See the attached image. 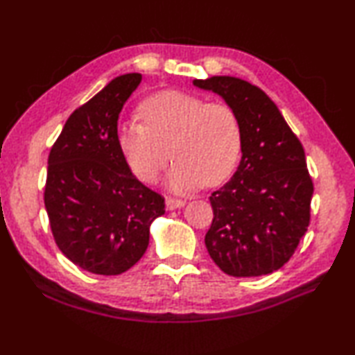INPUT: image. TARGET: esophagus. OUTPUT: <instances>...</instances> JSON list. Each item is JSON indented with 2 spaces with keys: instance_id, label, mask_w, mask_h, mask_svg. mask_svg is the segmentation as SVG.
I'll list each match as a JSON object with an SVG mask.
<instances>
[{
  "instance_id": "1",
  "label": "esophagus",
  "mask_w": 355,
  "mask_h": 355,
  "mask_svg": "<svg viewBox=\"0 0 355 355\" xmlns=\"http://www.w3.org/2000/svg\"><path fill=\"white\" fill-rule=\"evenodd\" d=\"M184 203H186V202H184V200H181V198L168 197V198L165 200V206H166L168 210H174V209H178V207H182Z\"/></svg>"
}]
</instances>
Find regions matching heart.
Instances as JSON below:
<instances>
[{
    "mask_svg": "<svg viewBox=\"0 0 355 355\" xmlns=\"http://www.w3.org/2000/svg\"><path fill=\"white\" fill-rule=\"evenodd\" d=\"M139 117L142 121L120 126L117 144L141 181H158L171 159V145L177 162L166 184L174 191L220 186L235 173L242 152V126L229 104L164 89L142 103Z\"/></svg>",
    "mask_w": 355,
    "mask_h": 355,
    "instance_id": "obj_1",
    "label": "heart"
}]
</instances>
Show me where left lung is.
<instances>
[{
	"label": "left lung",
	"instance_id": "8db88e82",
	"mask_svg": "<svg viewBox=\"0 0 355 355\" xmlns=\"http://www.w3.org/2000/svg\"><path fill=\"white\" fill-rule=\"evenodd\" d=\"M236 112L242 159L234 177L211 193L213 222L205 242L223 272L258 277L282 268L311 223L313 182L304 149L274 101L235 76L194 80Z\"/></svg>",
	"mask_w": 355,
	"mask_h": 355
}]
</instances>
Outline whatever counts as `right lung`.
I'll list each match as a JSON object with an SVG mask.
<instances>
[{
	"instance_id": "1",
	"label": "right lung",
	"mask_w": 355,
	"mask_h": 355,
	"mask_svg": "<svg viewBox=\"0 0 355 355\" xmlns=\"http://www.w3.org/2000/svg\"><path fill=\"white\" fill-rule=\"evenodd\" d=\"M142 81L120 75L67 120L48 159L44 206L55 242L75 266L128 271L145 254L164 197L137 180L117 144L123 105Z\"/></svg>"
}]
</instances>
